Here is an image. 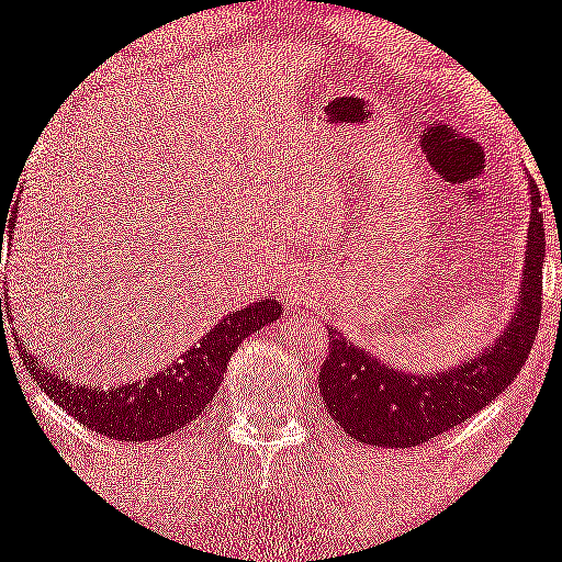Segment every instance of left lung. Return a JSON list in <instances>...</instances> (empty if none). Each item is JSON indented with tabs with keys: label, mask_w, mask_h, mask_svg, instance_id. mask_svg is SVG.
<instances>
[{
	"label": "left lung",
	"mask_w": 562,
	"mask_h": 562,
	"mask_svg": "<svg viewBox=\"0 0 562 562\" xmlns=\"http://www.w3.org/2000/svg\"><path fill=\"white\" fill-rule=\"evenodd\" d=\"M541 196L530 180V226L525 250V274L517 312L509 326L458 369L417 374L390 369V360L352 345L336 328H328V356L321 366V395L336 420L352 439L371 447H417L454 425L471 420L482 406L515 382L530 356L541 321V269H544V215Z\"/></svg>",
	"instance_id": "8db88e82"
}]
</instances>
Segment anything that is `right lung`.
<instances>
[{
  "mask_svg": "<svg viewBox=\"0 0 562 562\" xmlns=\"http://www.w3.org/2000/svg\"><path fill=\"white\" fill-rule=\"evenodd\" d=\"M2 312H10V306L0 299V321ZM280 301H256L223 317L202 341L182 352L164 371L110 390L99 385H72L61 374L47 371L37 358L29 356L23 345H18V356L23 358V366L37 380V385L86 428L121 441L161 439L202 415L204 406L221 387L223 371L241 339L280 321Z\"/></svg>",
  "mask_w": 562,
  "mask_h": 562,
  "instance_id": "right-lung-1",
  "label": "right lung"
}]
</instances>
